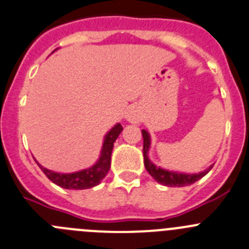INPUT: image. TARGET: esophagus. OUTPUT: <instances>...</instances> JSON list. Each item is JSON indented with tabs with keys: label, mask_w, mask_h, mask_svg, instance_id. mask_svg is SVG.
I'll return each instance as SVG.
<instances>
[{
	"label": "esophagus",
	"mask_w": 249,
	"mask_h": 249,
	"mask_svg": "<svg viewBox=\"0 0 249 249\" xmlns=\"http://www.w3.org/2000/svg\"><path fill=\"white\" fill-rule=\"evenodd\" d=\"M125 118H126L130 123H134V124L139 123L140 122V113H139V109L136 108V107H130V108L127 109Z\"/></svg>",
	"instance_id": "34e87169"
}]
</instances>
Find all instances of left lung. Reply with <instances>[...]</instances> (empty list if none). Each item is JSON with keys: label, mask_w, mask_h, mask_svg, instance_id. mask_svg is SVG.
I'll return each mask as SVG.
<instances>
[{"label": "left lung", "mask_w": 249, "mask_h": 249, "mask_svg": "<svg viewBox=\"0 0 249 249\" xmlns=\"http://www.w3.org/2000/svg\"><path fill=\"white\" fill-rule=\"evenodd\" d=\"M142 138H143V163H145V168L147 169L148 173L153 177V179L156 182L161 183L162 185H167V187H184V185H190L203 178L211 168H208L206 171L201 172L199 174H183V173H176V172H169L166 169H162L156 167L152 162L148 160L147 152L150 148V135L146 130H142Z\"/></svg>", "instance_id": "1"}]
</instances>
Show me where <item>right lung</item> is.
I'll return each instance as SVG.
<instances>
[{
  "mask_svg": "<svg viewBox=\"0 0 249 249\" xmlns=\"http://www.w3.org/2000/svg\"><path fill=\"white\" fill-rule=\"evenodd\" d=\"M123 126L120 124H117L107 134L106 139H104L103 148H102V155L99 161L90 168L85 169V171L76 172V173L70 174H62V173H55L53 171L44 168L40 164L41 171L44 172L46 177L55 183L59 187L65 188V189H88V188L96 187L97 184L101 183L107 176L110 168V156L111 151H113V146L119 134L122 132Z\"/></svg>",
  "mask_w": 249,
  "mask_h": 249,
  "instance_id": "add662e5",
  "label": "right lung"
}]
</instances>
